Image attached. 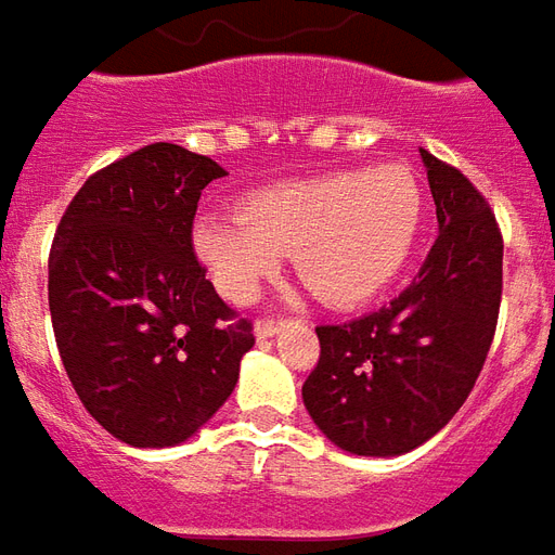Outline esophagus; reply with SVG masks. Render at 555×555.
<instances>
[{"label":"esophagus","mask_w":555,"mask_h":555,"mask_svg":"<svg viewBox=\"0 0 555 555\" xmlns=\"http://www.w3.org/2000/svg\"><path fill=\"white\" fill-rule=\"evenodd\" d=\"M281 327H283V322H274V319H260V322L254 325V337L269 339V337H274Z\"/></svg>","instance_id":"esophagus-1"}]
</instances>
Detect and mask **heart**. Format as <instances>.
Instances as JSON below:
<instances>
[{
	"instance_id": "heart-1",
	"label": "heart",
	"mask_w": 555,
	"mask_h": 555,
	"mask_svg": "<svg viewBox=\"0 0 555 555\" xmlns=\"http://www.w3.org/2000/svg\"><path fill=\"white\" fill-rule=\"evenodd\" d=\"M423 185L408 165L327 171L242 197L238 216L194 221L192 245L216 289L248 301L283 254L322 305L370 301L402 272L423 228Z\"/></svg>"
}]
</instances>
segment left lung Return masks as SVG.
Instances as JSON below:
<instances>
[{
	"label": "left lung",
	"mask_w": 555,
	"mask_h": 555,
	"mask_svg": "<svg viewBox=\"0 0 555 555\" xmlns=\"http://www.w3.org/2000/svg\"><path fill=\"white\" fill-rule=\"evenodd\" d=\"M438 238L390 305L319 325L301 396L319 431L354 455H405L455 416L485 366L503 295V236L479 189L420 150Z\"/></svg>",
	"instance_id": "left-lung-1"
}]
</instances>
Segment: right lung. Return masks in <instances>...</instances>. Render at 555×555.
Returning <instances> with one entry per match:
<instances>
[{
  "label": "right lung",
  "instance_id": "right-lung-1",
  "mask_svg": "<svg viewBox=\"0 0 555 555\" xmlns=\"http://www.w3.org/2000/svg\"><path fill=\"white\" fill-rule=\"evenodd\" d=\"M209 156L147 144L88 177L50 250V313L73 390L129 447L183 443L228 402L248 319H233L192 248Z\"/></svg>",
  "mask_w": 555,
  "mask_h": 555
}]
</instances>
